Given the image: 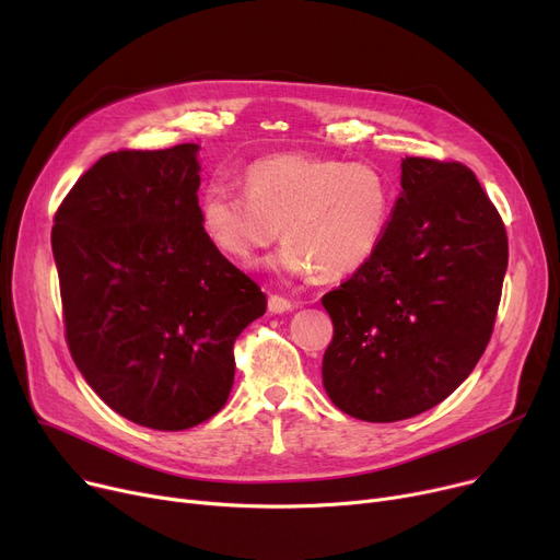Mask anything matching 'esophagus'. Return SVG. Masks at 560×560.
I'll list each match as a JSON object with an SVG mask.
<instances>
[{"instance_id": "esophagus-1", "label": "esophagus", "mask_w": 560, "mask_h": 560, "mask_svg": "<svg viewBox=\"0 0 560 560\" xmlns=\"http://www.w3.org/2000/svg\"><path fill=\"white\" fill-rule=\"evenodd\" d=\"M268 308H270V313H285V311L295 308V304H292V302H290L288 298H283V295H270Z\"/></svg>"}]
</instances>
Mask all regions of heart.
<instances>
[{"label": "heart", "instance_id": "heart-1", "mask_svg": "<svg viewBox=\"0 0 560 560\" xmlns=\"http://www.w3.org/2000/svg\"><path fill=\"white\" fill-rule=\"evenodd\" d=\"M243 186L245 195L218 182L201 192L209 241L247 265L283 233L279 268L329 281L376 256L397 206L393 179L368 161L275 154L249 163Z\"/></svg>", "mask_w": 560, "mask_h": 560}]
</instances>
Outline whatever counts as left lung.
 I'll return each instance as SVG.
<instances>
[{
	"instance_id": "obj_1",
	"label": "left lung",
	"mask_w": 560,
	"mask_h": 560,
	"mask_svg": "<svg viewBox=\"0 0 560 560\" xmlns=\"http://www.w3.org/2000/svg\"><path fill=\"white\" fill-rule=\"evenodd\" d=\"M509 265L502 215L458 161L406 156L376 256L322 298V381L342 413L397 422L450 397L490 342Z\"/></svg>"
}]
</instances>
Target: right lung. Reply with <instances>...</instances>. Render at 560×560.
Masks as SVG:
<instances>
[{
  "instance_id": "1",
  "label": "right lung",
  "mask_w": 560,
  "mask_h": 560,
  "mask_svg": "<svg viewBox=\"0 0 560 560\" xmlns=\"http://www.w3.org/2000/svg\"><path fill=\"white\" fill-rule=\"evenodd\" d=\"M199 147L102 156L54 215L66 342L122 418L182 431L233 386V342L268 308L199 220Z\"/></svg>"
}]
</instances>
